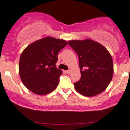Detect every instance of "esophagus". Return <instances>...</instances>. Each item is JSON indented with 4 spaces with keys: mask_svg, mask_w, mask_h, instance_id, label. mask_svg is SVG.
<instances>
[{
    "mask_svg": "<svg viewBox=\"0 0 130 130\" xmlns=\"http://www.w3.org/2000/svg\"><path fill=\"white\" fill-rule=\"evenodd\" d=\"M65 72L67 73V74H70V72H71V71H70V70H67V71H65Z\"/></svg>",
    "mask_w": 130,
    "mask_h": 130,
    "instance_id": "1",
    "label": "esophagus"
}]
</instances>
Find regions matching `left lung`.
<instances>
[{
	"label": "left lung",
	"instance_id": "1",
	"mask_svg": "<svg viewBox=\"0 0 130 130\" xmlns=\"http://www.w3.org/2000/svg\"><path fill=\"white\" fill-rule=\"evenodd\" d=\"M78 57L81 78L73 83L82 95L92 97L107 88L113 75L111 55L102 44L94 41L72 40L68 42Z\"/></svg>",
	"mask_w": 130,
	"mask_h": 130
}]
</instances>
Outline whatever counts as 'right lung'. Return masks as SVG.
Returning a JSON list of instances; mask_svg holds the SVG:
<instances>
[{"mask_svg":"<svg viewBox=\"0 0 130 130\" xmlns=\"http://www.w3.org/2000/svg\"><path fill=\"white\" fill-rule=\"evenodd\" d=\"M66 41L46 37L27 46L20 57L19 72L23 84L38 95L53 91L60 81L61 70L56 67L58 53Z\"/></svg>","mask_w":130,"mask_h":130,"instance_id":"1","label":"right lung"}]
</instances>
